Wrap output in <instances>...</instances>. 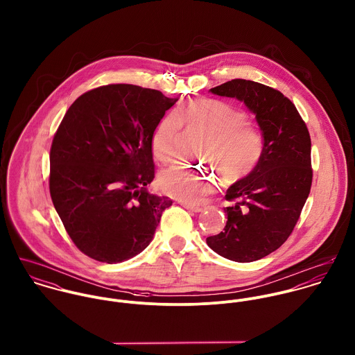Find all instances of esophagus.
I'll return each mask as SVG.
<instances>
[{
  "instance_id": "obj_1",
  "label": "esophagus",
  "mask_w": 355,
  "mask_h": 355,
  "mask_svg": "<svg viewBox=\"0 0 355 355\" xmlns=\"http://www.w3.org/2000/svg\"><path fill=\"white\" fill-rule=\"evenodd\" d=\"M183 206H184L187 210L193 211V213H200V211H202V206H200V205H193V203H183Z\"/></svg>"
}]
</instances>
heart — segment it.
Wrapping results in <instances>:
<instances>
[{
    "label": "heart",
    "mask_w": 355,
    "mask_h": 355,
    "mask_svg": "<svg viewBox=\"0 0 355 355\" xmlns=\"http://www.w3.org/2000/svg\"><path fill=\"white\" fill-rule=\"evenodd\" d=\"M183 123L207 134L201 150L202 159L220 172L225 183L246 178L257 166L263 149L261 134L248 123L243 110L216 100L190 102L178 113H168L158 121L153 132L152 149L159 162L169 164L175 159ZM158 186L169 197L200 203L214 190L216 180L175 165L159 173Z\"/></svg>",
    "instance_id": "b5f03b06"
}]
</instances>
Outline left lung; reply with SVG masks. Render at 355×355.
<instances>
[{
    "label": "left lung",
    "mask_w": 355,
    "mask_h": 355,
    "mask_svg": "<svg viewBox=\"0 0 355 355\" xmlns=\"http://www.w3.org/2000/svg\"><path fill=\"white\" fill-rule=\"evenodd\" d=\"M209 92L248 106L263 149L253 171L228 187L225 228L206 243L227 259L253 262L277 250L300 218L313 178L310 135L295 105L272 87L232 79Z\"/></svg>",
    "instance_id": "obj_1"
}]
</instances>
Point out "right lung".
I'll return each instance as SVG.
<instances>
[{
	"mask_svg": "<svg viewBox=\"0 0 355 355\" xmlns=\"http://www.w3.org/2000/svg\"><path fill=\"white\" fill-rule=\"evenodd\" d=\"M179 98L134 85H107L67 110L51 149V197L82 253L127 261L153 241L168 197L148 191L154 179L152 137Z\"/></svg>",
	"mask_w": 355,
	"mask_h": 355,
	"instance_id": "obj_1",
	"label": "right lung"
}]
</instances>
